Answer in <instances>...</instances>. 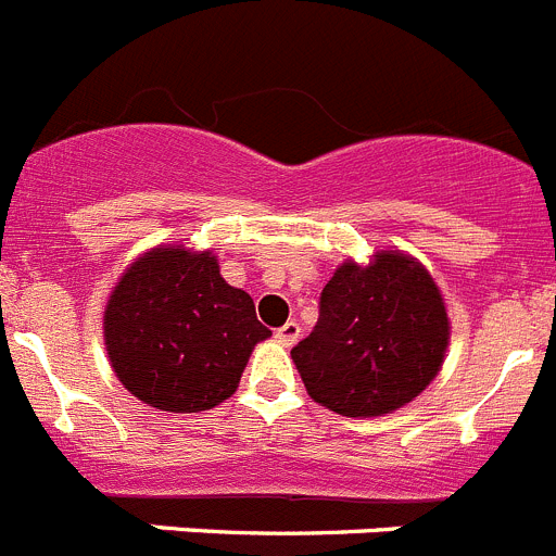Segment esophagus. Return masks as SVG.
Here are the masks:
<instances>
[{"instance_id": "esophagus-1", "label": "esophagus", "mask_w": 556, "mask_h": 556, "mask_svg": "<svg viewBox=\"0 0 556 556\" xmlns=\"http://www.w3.org/2000/svg\"><path fill=\"white\" fill-rule=\"evenodd\" d=\"M275 339H278V342H281L283 348L294 345V342L301 339V326H298V323H294V320L283 323V326L278 328V331H275Z\"/></svg>"}]
</instances>
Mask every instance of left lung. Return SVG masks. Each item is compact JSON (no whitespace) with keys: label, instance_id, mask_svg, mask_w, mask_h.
<instances>
[{"label":"left lung","instance_id":"1","mask_svg":"<svg viewBox=\"0 0 556 556\" xmlns=\"http://www.w3.org/2000/svg\"><path fill=\"white\" fill-rule=\"evenodd\" d=\"M448 342V312L429 269L404 250H376L370 264H339L292 362L320 406L381 417L434 381Z\"/></svg>","mask_w":556,"mask_h":556}]
</instances>
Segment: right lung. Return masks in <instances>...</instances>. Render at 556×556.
I'll return each mask as SVG.
<instances>
[{
  "label": "right lung",
  "mask_w": 556,
  "mask_h": 556,
  "mask_svg": "<svg viewBox=\"0 0 556 556\" xmlns=\"http://www.w3.org/2000/svg\"><path fill=\"white\" fill-rule=\"evenodd\" d=\"M108 362L125 390L161 412H205L239 387L258 342L244 289L219 275L217 255L159 244L122 273L102 317Z\"/></svg>",
  "instance_id": "right-lung-1"
}]
</instances>
